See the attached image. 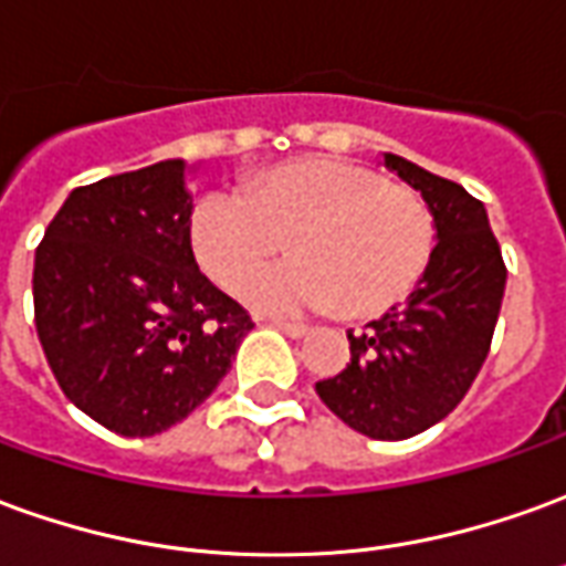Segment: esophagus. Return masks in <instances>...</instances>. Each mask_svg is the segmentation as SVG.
Segmentation results:
<instances>
[{
  "instance_id": "obj_1",
  "label": "esophagus",
  "mask_w": 566,
  "mask_h": 566,
  "mask_svg": "<svg viewBox=\"0 0 566 566\" xmlns=\"http://www.w3.org/2000/svg\"><path fill=\"white\" fill-rule=\"evenodd\" d=\"M275 327H282L284 334H287V337H294V339H300V337H306V334H310V327H306V324H300V322H282V318H275Z\"/></svg>"
}]
</instances>
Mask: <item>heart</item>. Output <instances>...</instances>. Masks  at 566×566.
I'll use <instances>...</instances> for the list:
<instances>
[{
  "instance_id": "b5f03b06",
  "label": "heart",
  "mask_w": 566,
  "mask_h": 566,
  "mask_svg": "<svg viewBox=\"0 0 566 566\" xmlns=\"http://www.w3.org/2000/svg\"><path fill=\"white\" fill-rule=\"evenodd\" d=\"M248 272L239 294L263 312L334 310L367 318L401 303L429 270L438 239L429 201L401 180L349 159L282 161L248 189H211L189 217V244L217 284Z\"/></svg>"
}]
</instances>
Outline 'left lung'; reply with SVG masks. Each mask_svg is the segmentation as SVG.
Segmentation results:
<instances>
[{"instance_id":"1","label":"left lung","mask_w":566,"mask_h":566,"mask_svg":"<svg viewBox=\"0 0 566 566\" xmlns=\"http://www.w3.org/2000/svg\"><path fill=\"white\" fill-rule=\"evenodd\" d=\"M386 165L432 208V263L405 306L349 331V365L315 392L355 432L401 441L444 420L472 389L503 306L505 263L475 196L392 153Z\"/></svg>"}]
</instances>
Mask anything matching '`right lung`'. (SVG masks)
<instances>
[{"instance_id": "right-lung-1", "label": "right lung", "mask_w": 566, "mask_h": 566, "mask_svg": "<svg viewBox=\"0 0 566 566\" xmlns=\"http://www.w3.org/2000/svg\"><path fill=\"white\" fill-rule=\"evenodd\" d=\"M184 161L76 187L35 248V334L63 395L149 438L214 392L254 327L199 272Z\"/></svg>"}]
</instances>
